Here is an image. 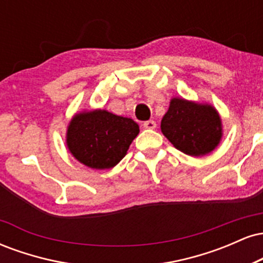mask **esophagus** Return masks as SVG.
Returning a JSON list of instances; mask_svg holds the SVG:
<instances>
[{
  "label": "esophagus",
  "instance_id": "1",
  "mask_svg": "<svg viewBox=\"0 0 263 263\" xmlns=\"http://www.w3.org/2000/svg\"><path fill=\"white\" fill-rule=\"evenodd\" d=\"M143 126L144 128H148V129H155L157 127V123L153 121V120H149V121H144L143 122Z\"/></svg>",
  "mask_w": 263,
  "mask_h": 263
}]
</instances>
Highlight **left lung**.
Segmentation results:
<instances>
[{
    "label": "left lung",
    "mask_w": 263,
    "mask_h": 263,
    "mask_svg": "<svg viewBox=\"0 0 263 263\" xmlns=\"http://www.w3.org/2000/svg\"><path fill=\"white\" fill-rule=\"evenodd\" d=\"M161 129L177 149L193 157L210 153L222 137L221 119L215 107L182 98L171 100Z\"/></svg>",
    "instance_id": "left-lung-1"
}]
</instances>
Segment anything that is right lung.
Here are the masks:
<instances>
[{
	"instance_id": "1",
	"label": "right lung",
	"mask_w": 263,
	"mask_h": 263,
	"mask_svg": "<svg viewBox=\"0 0 263 263\" xmlns=\"http://www.w3.org/2000/svg\"><path fill=\"white\" fill-rule=\"evenodd\" d=\"M138 132V125L128 117L106 110L83 111L69 122L66 146L86 167L110 170L126 156Z\"/></svg>"
}]
</instances>
